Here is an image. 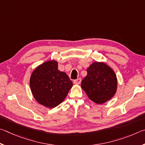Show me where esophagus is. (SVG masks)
<instances>
[{"label": "esophagus", "mask_w": 145, "mask_h": 145, "mask_svg": "<svg viewBox=\"0 0 145 145\" xmlns=\"http://www.w3.org/2000/svg\"><path fill=\"white\" fill-rule=\"evenodd\" d=\"M81 82H82V79H81V78H78V79L75 80L74 81V83L76 85H79L81 83Z\"/></svg>", "instance_id": "34e87169"}]
</instances>
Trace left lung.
<instances>
[{
  "label": "left lung",
  "mask_w": 145,
  "mask_h": 145,
  "mask_svg": "<svg viewBox=\"0 0 145 145\" xmlns=\"http://www.w3.org/2000/svg\"><path fill=\"white\" fill-rule=\"evenodd\" d=\"M87 71L81 87L88 98L98 105L110 100L117 90V78L114 71L105 63L95 62Z\"/></svg>",
  "instance_id": "left-lung-1"
}]
</instances>
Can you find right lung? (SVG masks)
I'll return each mask as SVG.
<instances>
[{
  "instance_id": "obj_1",
  "label": "right lung",
  "mask_w": 145,
  "mask_h": 145,
  "mask_svg": "<svg viewBox=\"0 0 145 145\" xmlns=\"http://www.w3.org/2000/svg\"><path fill=\"white\" fill-rule=\"evenodd\" d=\"M33 96L45 107L55 108L63 102L72 82L64 72L58 69V62L50 60L38 65L30 78Z\"/></svg>"
}]
</instances>
